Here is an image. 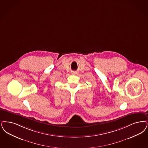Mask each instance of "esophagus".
<instances>
[{"label": "esophagus", "mask_w": 148, "mask_h": 148, "mask_svg": "<svg viewBox=\"0 0 148 148\" xmlns=\"http://www.w3.org/2000/svg\"><path fill=\"white\" fill-rule=\"evenodd\" d=\"M75 74V73L74 72V73H73V74Z\"/></svg>", "instance_id": "1"}]
</instances>
